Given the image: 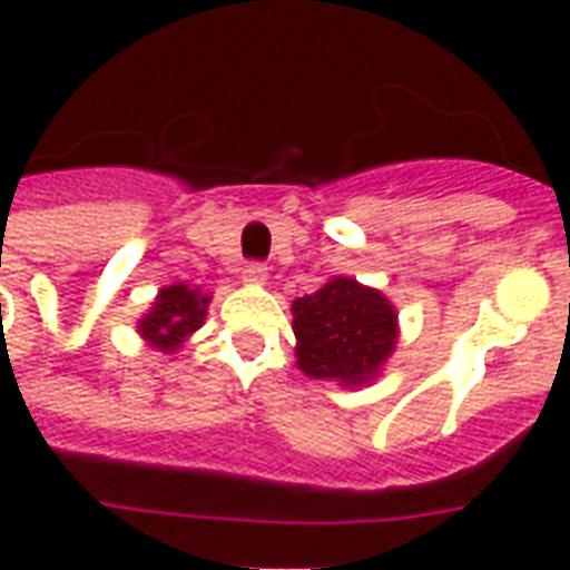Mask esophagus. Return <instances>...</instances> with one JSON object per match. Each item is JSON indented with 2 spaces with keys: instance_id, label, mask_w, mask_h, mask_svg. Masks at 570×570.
Returning <instances> with one entry per match:
<instances>
[{
  "instance_id": "esophagus-1",
  "label": "esophagus",
  "mask_w": 570,
  "mask_h": 570,
  "mask_svg": "<svg viewBox=\"0 0 570 570\" xmlns=\"http://www.w3.org/2000/svg\"><path fill=\"white\" fill-rule=\"evenodd\" d=\"M242 277H245L248 284H266V277H268L266 263H259V259H250L248 266L242 268Z\"/></svg>"
}]
</instances>
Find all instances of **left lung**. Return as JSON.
Segmentation results:
<instances>
[{
	"label": "left lung",
	"instance_id": "1",
	"mask_svg": "<svg viewBox=\"0 0 570 570\" xmlns=\"http://www.w3.org/2000/svg\"><path fill=\"white\" fill-rule=\"evenodd\" d=\"M298 366L311 379L364 384L396 346V313L387 298L352 277H331L293 302Z\"/></svg>",
	"mask_w": 570,
	"mask_h": 570
}]
</instances>
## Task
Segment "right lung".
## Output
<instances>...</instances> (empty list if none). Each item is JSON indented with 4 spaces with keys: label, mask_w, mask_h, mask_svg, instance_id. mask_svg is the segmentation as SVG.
Segmentation results:
<instances>
[{
    "label": "right lung",
    "mask_w": 570,
    "mask_h": 570,
    "mask_svg": "<svg viewBox=\"0 0 570 570\" xmlns=\"http://www.w3.org/2000/svg\"><path fill=\"white\" fill-rule=\"evenodd\" d=\"M206 304H209V295H200L191 286H165L156 298L154 311L147 313L138 328L150 346H156L159 352H174L191 331L200 328Z\"/></svg>",
    "instance_id": "right-lung-1"
}]
</instances>
